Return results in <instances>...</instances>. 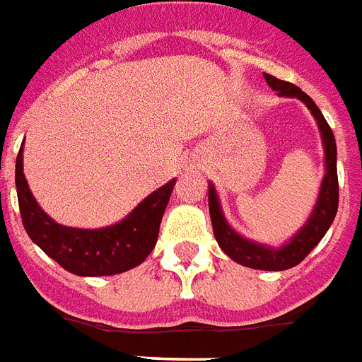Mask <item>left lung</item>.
I'll return each instance as SVG.
<instances>
[{
  "label": "left lung",
  "mask_w": 362,
  "mask_h": 362,
  "mask_svg": "<svg viewBox=\"0 0 362 362\" xmlns=\"http://www.w3.org/2000/svg\"><path fill=\"white\" fill-rule=\"evenodd\" d=\"M264 78L272 90H276L279 96L297 98L303 104L307 105L310 113L315 115L318 129L322 134V146H324V179L320 183V192L313 208V212L305 221V226L295 233L287 243L281 247H270L262 243L250 241L247 237L237 233L231 228L223 216L218 192L214 189L212 183H208V208H210V218H212V229L216 241L220 245V249L228 255L231 260H235L237 264L255 268V270H268V272H281L289 270L293 266L303 262L310 250L322 241V237L326 235V231L332 226V221L336 218L337 202H339V187H337V148L334 133L329 129L328 121L324 119V115L318 110V105L313 102V98L307 96L300 90L299 86H295L286 81H279L276 76L264 73Z\"/></svg>",
  "instance_id": "obj_1"
}]
</instances>
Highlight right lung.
Listing matches in <instances>:
<instances>
[{
  "label": "right lung",
  "mask_w": 362,
  "mask_h": 362,
  "mask_svg": "<svg viewBox=\"0 0 362 362\" xmlns=\"http://www.w3.org/2000/svg\"><path fill=\"white\" fill-rule=\"evenodd\" d=\"M18 208L26 233L47 257L75 276H113L142 264L158 241L162 216L175 179L150 192L133 212L113 226L100 229L67 228L40 208L23 173V146L15 165Z\"/></svg>",
  "instance_id": "obj_1"
}]
</instances>
